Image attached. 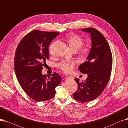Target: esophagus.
I'll return each instance as SVG.
<instances>
[{
  "label": "esophagus",
  "instance_id": "obj_1",
  "mask_svg": "<svg viewBox=\"0 0 128 128\" xmlns=\"http://www.w3.org/2000/svg\"><path fill=\"white\" fill-rule=\"evenodd\" d=\"M66 80H74V78L73 77V76H66Z\"/></svg>",
  "mask_w": 128,
  "mask_h": 128
}]
</instances>
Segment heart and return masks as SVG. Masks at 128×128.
<instances>
[{"instance_id": "heart-1", "label": "heart", "mask_w": 128, "mask_h": 128, "mask_svg": "<svg viewBox=\"0 0 128 128\" xmlns=\"http://www.w3.org/2000/svg\"><path fill=\"white\" fill-rule=\"evenodd\" d=\"M67 42L69 46L73 52H77L80 48L79 54L82 56L86 57L90 52V48L89 46H86L81 47L84 43V40L81 36L78 35H72L67 38ZM75 64L74 62H69L66 60H62L60 62L57 66L58 67L65 73L70 72Z\"/></svg>"}]
</instances>
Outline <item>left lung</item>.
I'll return each mask as SVG.
<instances>
[{
  "mask_svg": "<svg viewBox=\"0 0 128 128\" xmlns=\"http://www.w3.org/2000/svg\"><path fill=\"white\" fill-rule=\"evenodd\" d=\"M81 30L88 33L91 39L90 50L86 62L78 66V70L87 74L88 78L81 82L78 78L74 79L78 90L73 97L85 102L96 98L105 88L111 74L112 58L107 40L98 30L93 28Z\"/></svg>",
  "mask_w": 128,
  "mask_h": 128,
  "instance_id": "obj_1",
  "label": "left lung"
}]
</instances>
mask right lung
Here are the masks:
<instances>
[{"mask_svg": "<svg viewBox=\"0 0 128 128\" xmlns=\"http://www.w3.org/2000/svg\"><path fill=\"white\" fill-rule=\"evenodd\" d=\"M59 34L34 30L20 41L16 48L14 70L18 82L27 95L37 102L54 97L55 88L62 80L56 72L50 76L42 74V66L49 58L48 47Z\"/></svg>", "mask_w": 128, "mask_h": 128, "instance_id": "obj_1", "label": "right lung"}]
</instances>
